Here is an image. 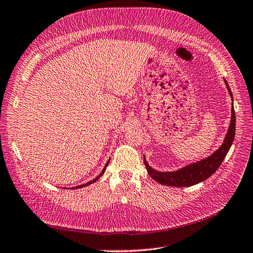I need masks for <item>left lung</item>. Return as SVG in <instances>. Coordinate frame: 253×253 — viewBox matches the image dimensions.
I'll return each instance as SVG.
<instances>
[{"instance_id":"1","label":"left lung","mask_w":253,"mask_h":253,"mask_svg":"<svg viewBox=\"0 0 253 253\" xmlns=\"http://www.w3.org/2000/svg\"><path fill=\"white\" fill-rule=\"evenodd\" d=\"M226 87L228 89L232 101V107H231V120L230 125L228 128V131L225 135L224 142L221 147L216 149L211 156L206 159H203L199 162L192 163V164L187 165L176 171H169V172H162V171H157L149 166V164L146 162L144 156V164L146 169L148 171V174L153 178L154 181L161 183L163 185L167 186H174V187H189L195 184H199L203 181L207 180L209 176L212 175L216 169L221 166L225 157L227 156L228 151H229L232 142L234 140L235 135V113L233 108V96L232 92L228 85V82L224 80Z\"/></svg>"}]
</instances>
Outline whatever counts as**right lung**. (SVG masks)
<instances>
[{"instance_id": "1", "label": "right lung", "mask_w": 253, "mask_h": 253, "mask_svg": "<svg viewBox=\"0 0 253 253\" xmlns=\"http://www.w3.org/2000/svg\"><path fill=\"white\" fill-rule=\"evenodd\" d=\"M109 161H110V159L107 161V163H106V165H105V167H104V169L102 170V172L97 175L95 178H93L92 181H90V182H88V183H86V184H83V185H80V186H77V187H75V189H78V188H83V187H86V186H88V185H90V184H92V183H94V182H96L97 180H99V178L104 174V172H105V170H106V168H107V166H108V164H109Z\"/></svg>"}]
</instances>
